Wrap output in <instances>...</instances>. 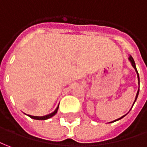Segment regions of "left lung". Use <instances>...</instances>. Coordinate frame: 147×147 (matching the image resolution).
<instances>
[{
    "label": "left lung",
    "mask_w": 147,
    "mask_h": 147,
    "mask_svg": "<svg viewBox=\"0 0 147 147\" xmlns=\"http://www.w3.org/2000/svg\"><path fill=\"white\" fill-rule=\"evenodd\" d=\"M129 61L131 62V65H132V66L134 67V69H135V71H136V73H137V74H138V85H139V76H138V70H137V69H136V65H135V62H134V61L133 59V57L131 56H129ZM138 93H139V89H138V93H137V95H136V98H135V100H134V102H135V101H136V99H137L138 98ZM126 116V114L125 115H123L122 117H121L120 118H118V119H116V120H114V121H113V122H116V121H118V120H120V119H122L123 117H125Z\"/></svg>",
    "instance_id": "obj_1"
}]
</instances>
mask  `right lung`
Returning a JSON list of instances; mask_svg holds the SVG:
<instances>
[{
	"label": "right lung",
	"instance_id": "add662e5",
	"mask_svg": "<svg viewBox=\"0 0 147 147\" xmlns=\"http://www.w3.org/2000/svg\"><path fill=\"white\" fill-rule=\"evenodd\" d=\"M58 107H59V106L57 107L56 110H54L53 113H51V114H47V115H45V116H41V117H39V116H32V115H28V116L30 117L31 118L36 119V120H46V119H48V118H52L53 115H55V114H57V110H58Z\"/></svg>",
	"mask_w": 147,
	"mask_h": 147
}]
</instances>
